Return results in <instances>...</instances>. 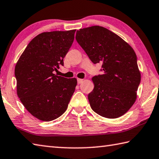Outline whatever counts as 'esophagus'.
Wrapping results in <instances>:
<instances>
[{"label": "esophagus", "instance_id": "1", "mask_svg": "<svg viewBox=\"0 0 159 159\" xmlns=\"http://www.w3.org/2000/svg\"><path fill=\"white\" fill-rule=\"evenodd\" d=\"M83 81V79H77V83H78V84L82 83Z\"/></svg>", "mask_w": 159, "mask_h": 159}]
</instances>
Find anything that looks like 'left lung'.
<instances>
[{
    "instance_id": "8db88e82",
    "label": "left lung",
    "mask_w": 159,
    "mask_h": 159,
    "mask_svg": "<svg viewBox=\"0 0 159 159\" xmlns=\"http://www.w3.org/2000/svg\"><path fill=\"white\" fill-rule=\"evenodd\" d=\"M76 40L93 63H102V74L92 78L94 88L88 94L93 111L108 119L123 116L134 103L141 83L134 49L101 26L78 30Z\"/></svg>"
}]
</instances>
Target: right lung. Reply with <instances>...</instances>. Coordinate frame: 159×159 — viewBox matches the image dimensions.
<instances>
[{
	"label": "right lung",
	"instance_id": "add662e5",
	"mask_svg": "<svg viewBox=\"0 0 159 159\" xmlns=\"http://www.w3.org/2000/svg\"><path fill=\"white\" fill-rule=\"evenodd\" d=\"M76 30L43 32L28 44L15 67L17 94L29 112L37 119L50 121L67 110L77 84L54 74L74 42Z\"/></svg>",
	"mask_w": 159,
	"mask_h": 159
}]
</instances>
